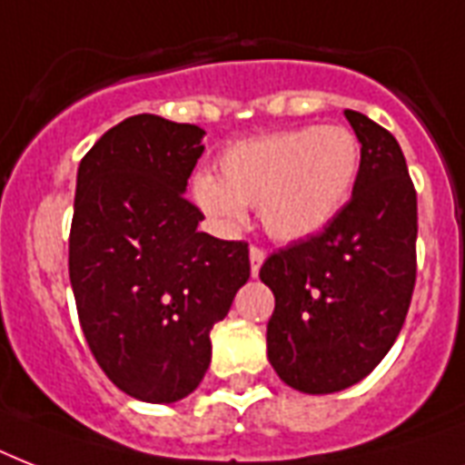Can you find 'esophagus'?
Listing matches in <instances>:
<instances>
[{
    "label": "esophagus",
    "instance_id": "34e87169",
    "mask_svg": "<svg viewBox=\"0 0 465 465\" xmlns=\"http://www.w3.org/2000/svg\"><path fill=\"white\" fill-rule=\"evenodd\" d=\"M266 259V252L262 250V247H257V244H252L250 247V269H252V276H257L259 273V266H262V262Z\"/></svg>",
    "mask_w": 465,
    "mask_h": 465
}]
</instances>
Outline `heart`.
Wrapping results in <instances>:
<instances>
[{
  "instance_id": "obj_1",
  "label": "heart",
  "mask_w": 465,
  "mask_h": 465,
  "mask_svg": "<svg viewBox=\"0 0 465 465\" xmlns=\"http://www.w3.org/2000/svg\"><path fill=\"white\" fill-rule=\"evenodd\" d=\"M221 179L199 174L193 201L223 230L242 228L244 206L282 242L315 235L351 196L361 143L341 125H305L242 140L223 153Z\"/></svg>"
}]
</instances>
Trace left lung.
<instances>
[{
    "mask_svg": "<svg viewBox=\"0 0 465 465\" xmlns=\"http://www.w3.org/2000/svg\"><path fill=\"white\" fill-rule=\"evenodd\" d=\"M344 116L361 143L351 199L332 223L266 257L259 279L276 305L266 354L283 383L337 393L393 347L417 276V192L398 140L369 116Z\"/></svg>",
    "mask_w": 465,
    "mask_h": 465,
    "instance_id": "1",
    "label": "left lung"
}]
</instances>
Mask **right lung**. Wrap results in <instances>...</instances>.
Wrapping results in <instances>:
<instances>
[{
	"label": "right lung",
	"instance_id": "obj_1",
	"mask_svg": "<svg viewBox=\"0 0 465 465\" xmlns=\"http://www.w3.org/2000/svg\"><path fill=\"white\" fill-rule=\"evenodd\" d=\"M203 131L153 114L106 131L82 157L70 282L82 332L116 388L145 402L193 393L211 330L250 279V247L199 232L183 196Z\"/></svg>",
	"mask_w": 465,
	"mask_h": 465
}]
</instances>
